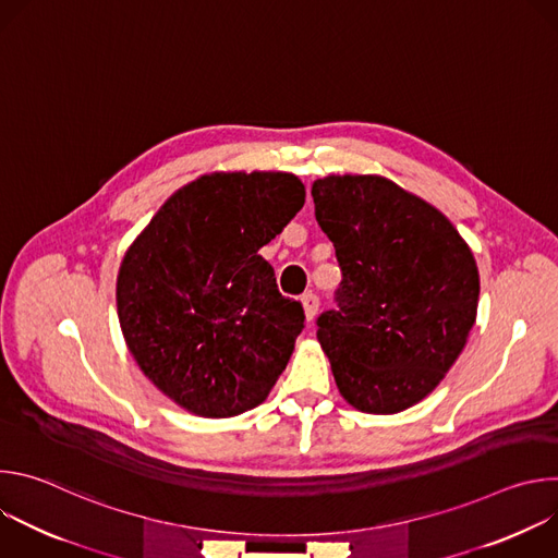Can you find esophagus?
I'll return each instance as SVG.
<instances>
[{
    "mask_svg": "<svg viewBox=\"0 0 558 558\" xmlns=\"http://www.w3.org/2000/svg\"><path fill=\"white\" fill-rule=\"evenodd\" d=\"M302 306H304V315H306V320L311 323L313 317L317 315V308H320V298H317L315 293H304L302 295Z\"/></svg>",
    "mask_w": 558,
    "mask_h": 558,
    "instance_id": "1",
    "label": "esophagus"
}]
</instances>
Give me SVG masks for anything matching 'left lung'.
<instances>
[{
    "instance_id": "1",
    "label": "left lung",
    "mask_w": 558,
    "mask_h": 558,
    "mask_svg": "<svg viewBox=\"0 0 558 558\" xmlns=\"http://www.w3.org/2000/svg\"><path fill=\"white\" fill-rule=\"evenodd\" d=\"M311 196L342 271L317 340L351 407L400 413L465 347L480 302L472 252L441 211L381 177L320 179Z\"/></svg>"
}]
</instances>
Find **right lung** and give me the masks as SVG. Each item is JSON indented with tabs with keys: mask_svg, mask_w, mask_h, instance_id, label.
<instances>
[{
	"mask_svg": "<svg viewBox=\"0 0 558 558\" xmlns=\"http://www.w3.org/2000/svg\"><path fill=\"white\" fill-rule=\"evenodd\" d=\"M304 205L282 172L201 177L156 211L117 278L119 323L141 371L203 417L241 415L284 371L304 308L258 250Z\"/></svg>",
	"mask_w": 558,
	"mask_h": 558,
	"instance_id": "1",
	"label": "right lung"
}]
</instances>
